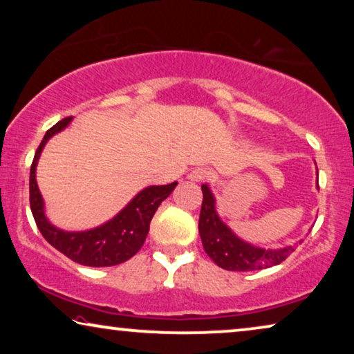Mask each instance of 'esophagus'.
<instances>
[{
  "label": "esophagus",
  "mask_w": 354,
  "mask_h": 354,
  "mask_svg": "<svg viewBox=\"0 0 354 354\" xmlns=\"http://www.w3.org/2000/svg\"><path fill=\"white\" fill-rule=\"evenodd\" d=\"M209 177H211V172L205 167H196V169H193L190 174H188V178H190L192 182H201V180H206V178H209Z\"/></svg>",
  "instance_id": "esophagus-1"
}]
</instances>
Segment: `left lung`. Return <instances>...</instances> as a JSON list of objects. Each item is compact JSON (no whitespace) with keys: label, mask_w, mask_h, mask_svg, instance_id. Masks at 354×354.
<instances>
[{"label":"left lung","mask_w":354,"mask_h":354,"mask_svg":"<svg viewBox=\"0 0 354 354\" xmlns=\"http://www.w3.org/2000/svg\"><path fill=\"white\" fill-rule=\"evenodd\" d=\"M203 205L198 230L207 256L225 270H259L277 266L295 251V246L264 250L240 240L216 212V200L209 187L201 185Z\"/></svg>","instance_id":"obj_1"}]
</instances>
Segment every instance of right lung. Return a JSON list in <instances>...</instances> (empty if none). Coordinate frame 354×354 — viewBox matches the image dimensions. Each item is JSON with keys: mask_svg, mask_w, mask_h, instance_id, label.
Segmentation results:
<instances>
[{"mask_svg": "<svg viewBox=\"0 0 354 354\" xmlns=\"http://www.w3.org/2000/svg\"><path fill=\"white\" fill-rule=\"evenodd\" d=\"M71 120L72 118H66L53 125L35 151L30 167V209L33 219L48 243L75 263L90 266V268H108V266L125 263L133 254H137L143 246L154 212L171 195L177 182L169 183V185L145 188L118 216L96 229L86 232H66L51 225L43 211V198L37 185V162L48 140L64 130Z\"/></svg>", "mask_w": 354, "mask_h": 354, "instance_id": "add662e5", "label": "right lung"}]
</instances>
